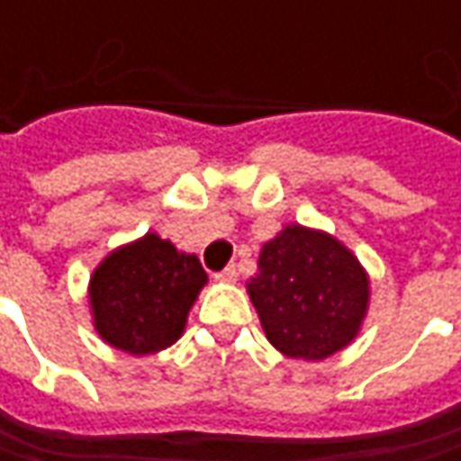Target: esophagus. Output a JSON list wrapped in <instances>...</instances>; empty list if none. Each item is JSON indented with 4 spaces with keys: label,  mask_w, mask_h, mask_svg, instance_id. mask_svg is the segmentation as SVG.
<instances>
[{
    "label": "esophagus",
    "mask_w": 461,
    "mask_h": 461,
    "mask_svg": "<svg viewBox=\"0 0 461 461\" xmlns=\"http://www.w3.org/2000/svg\"><path fill=\"white\" fill-rule=\"evenodd\" d=\"M216 280H219V283H234V280H237V267H234V265L224 267L221 273H216Z\"/></svg>",
    "instance_id": "1"
}]
</instances>
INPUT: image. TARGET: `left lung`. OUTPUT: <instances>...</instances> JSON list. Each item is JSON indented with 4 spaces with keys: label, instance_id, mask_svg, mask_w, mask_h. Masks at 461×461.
Instances as JSON below:
<instances>
[{
    "label": "left lung",
    "instance_id": "8db88e82",
    "mask_svg": "<svg viewBox=\"0 0 461 461\" xmlns=\"http://www.w3.org/2000/svg\"><path fill=\"white\" fill-rule=\"evenodd\" d=\"M249 301L267 341L294 359H326L357 339L370 278L329 231L288 224L260 249Z\"/></svg>",
    "mask_w": 461,
    "mask_h": 461
}]
</instances>
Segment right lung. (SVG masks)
I'll use <instances>...</instances> for the list:
<instances>
[{
	"label": "right lung",
	"mask_w": 461,
	"mask_h": 461,
	"mask_svg": "<svg viewBox=\"0 0 461 461\" xmlns=\"http://www.w3.org/2000/svg\"><path fill=\"white\" fill-rule=\"evenodd\" d=\"M209 283L196 255L155 231L109 252L88 280L94 329L127 355H155L181 339L188 311Z\"/></svg>",
	"instance_id": "add662e5"
}]
</instances>
